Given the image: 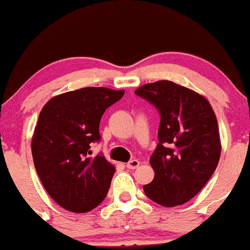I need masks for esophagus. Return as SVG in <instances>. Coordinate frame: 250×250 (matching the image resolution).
<instances>
[{
  "mask_svg": "<svg viewBox=\"0 0 250 250\" xmlns=\"http://www.w3.org/2000/svg\"><path fill=\"white\" fill-rule=\"evenodd\" d=\"M139 166H140V162L137 161V160H130V161L127 163V166H125V167H127L128 169H136Z\"/></svg>",
  "mask_w": 250,
  "mask_h": 250,
  "instance_id": "obj_1",
  "label": "esophagus"
}]
</instances>
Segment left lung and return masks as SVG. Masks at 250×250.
<instances>
[{"label":"left lung","instance_id":"left-lung-1","mask_svg":"<svg viewBox=\"0 0 250 250\" xmlns=\"http://www.w3.org/2000/svg\"><path fill=\"white\" fill-rule=\"evenodd\" d=\"M135 94L160 114L159 143L149 160L155 176L143 190L163 207L183 205L205 187L219 163L214 110L203 96L165 80L142 85Z\"/></svg>","mask_w":250,"mask_h":250}]
</instances>
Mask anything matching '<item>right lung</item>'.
<instances>
[{"label":"right lung","mask_w":250,"mask_h":250,"mask_svg":"<svg viewBox=\"0 0 250 250\" xmlns=\"http://www.w3.org/2000/svg\"><path fill=\"white\" fill-rule=\"evenodd\" d=\"M125 90L87 87L61 94L45 103L35 127L31 154L43 187L57 205L73 213L93 210L107 196L115 167L102 153L91 156L100 142L105 109Z\"/></svg>","instance_id":"right-lung-1"}]
</instances>
